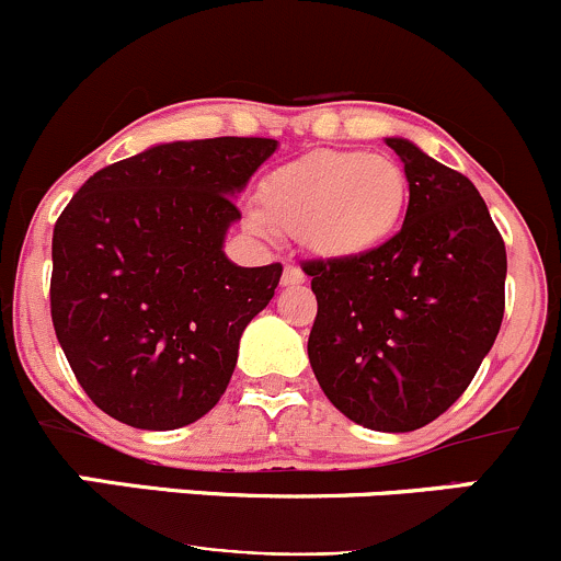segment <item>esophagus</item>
<instances>
[{"label": "esophagus", "mask_w": 561, "mask_h": 561, "mask_svg": "<svg viewBox=\"0 0 561 561\" xmlns=\"http://www.w3.org/2000/svg\"><path fill=\"white\" fill-rule=\"evenodd\" d=\"M280 283L283 286H299V283H305V273L297 267V264H286V267H283Z\"/></svg>", "instance_id": "34e87169"}]
</instances>
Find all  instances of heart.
<instances>
[{"mask_svg": "<svg viewBox=\"0 0 561 561\" xmlns=\"http://www.w3.org/2000/svg\"><path fill=\"white\" fill-rule=\"evenodd\" d=\"M405 207L408 175L400 161L323 148L264 175L251 224L299 238L316 256L345 262L394 238Z\"/></svg>", "mask_w": 561, "mask_h": 561, "instance_id": "heart-1", "label": "heart"}]
</instances>
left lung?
I'll use <instances>...</instances> for the list:
<instances>
[{"instance_id":"left-lung-1","label":"left lung","mask_w":561,"mask_h":561,"mask_svg":"<svg viewBox=\"0 0 561 561\" xmlns=\"http://www.w3.org/2000/svg\"><path fill=\"white\" fill-rule=\"evenodd\" d=\"M405 164V224L362 259L302 270L319 302L308 337L334 408L375 432H413L465 394L505 313L507 256L470 178L389 137Z\"/></svg>"}]
</instances>
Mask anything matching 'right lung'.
<instances>
[{
	"instance_id": "right-lung-1",
	"label": "right lung",
	"mask_w": 561,
	"mask_h": 561,
	"mask_svg": "<svg viewBox=\"0 0 561 561\" xmlns=\"http://www.w3.org/2000/svg\"><path fill=\"white\" fill-rule=\"evenodd\" d=\"M270 137L164 142L94 172L54 227L50 319L96 408L178 430L227 391L242 329L283 267H238L232 196L275 153Z\"/></svg>"
}]
</instances>
